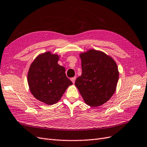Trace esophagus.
Returning a JSON list of instances; mask_svg holds the SVG:
<instances>
[{"mask_svg": "<svg viewBox=\"0 0 147 147\" xmlns=\"http://www.w3.org/2000/svg\"><path fill=\"white\" fill-rule=\"evenodd\" d=\"M76 77H73V78H72L71 79V81L73 82V83H74L75 81H76Z\"/></svg>", "mask_w": 147, "mask_h": 147, "instance_id": "esophagus-1", "label": "esophagus"}]
</instances>
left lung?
<instances>
[{"label": "left lung", "mask_w": 147, "mask_h": 147, "mask_svg": "<svg viewBox=\"0 0 147 147\" xmlns=\"http://www.w3.org/2000/svg\"><path fill=\"white\" fill-rule=\"evenodd\" d=\"M82 74L75 81L86 104L98 107L106 103L114 94L119 73L111 56L94 49L81 53Z\"/></svg>", "instance_id": "1"}]
</instances>
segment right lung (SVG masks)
<instances>
[{"label": "right lung", "mask_w": 147, "mask_h": 147, "mask_svg": "<svg viewBox=\"0 0 147 147\" xmlns=\"http://www.w3.org/2000/svg\"><path fill=\"white\" fill-rule=\"evenodd\" d=\"M59 55L50 51L39 55L32 62L27 81L35 98L49 106L57 103L66 89L73 84L65 74V68L58 64Z\"/></svg>", "instance_id": "1"}]
</instances>
